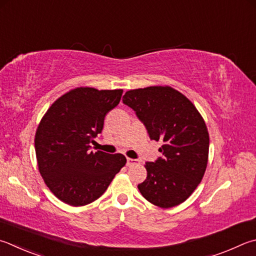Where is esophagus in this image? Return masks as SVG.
Returning a JSON list of instances; mask_svg holds the SVG:
<instances>
[{"mask_svg":"<svg viewBox=\"0 0 256 256\" xmlns=\"http://www.w3.org/2000/svg\"><path fill=\"white\" fill-rule=\"evenodd\" d=\"M138 164V159H131V158H128V159H126V166H131Z\"/></svg>","mask_w":256,"mask_h":256,"instance_id":"1","label":"esophagus"}]
</instances>
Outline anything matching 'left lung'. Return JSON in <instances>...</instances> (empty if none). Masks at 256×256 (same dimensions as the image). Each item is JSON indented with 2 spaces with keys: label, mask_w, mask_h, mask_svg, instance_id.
<instances>
[{
  "label": "left lung",
  "mask_w": 256,
  "mask_h": 256,
  "mask_svg": "<svg viewBox=\"0 0 256 256\" xmlns=\"http://www.w3.org/2000/svg\"><path fill=\"white\" fill-rule=\"evenodd\" d=\"M151 140L161 141L162 156L146 162V179L138 186L148 202L161 208L184 202L205 174L209 136L202 115L187 97L168 86H151L125 92Z\"/></svg>",
  "instance_id": "left-lung-1"
}]
</instances>
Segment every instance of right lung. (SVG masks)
<instances>
[{"label":"right lung","instance_id":"right-lung-1","mask_svg":"<svg viewBox=\"0 0 256 256\" xmlns=\"http://www.w3.org/2000/svg\"><path fill=\"white\" fill-rule=\"evenodd\" d=\"M122 92L76 88L56 100L41 120L34 138L39 171L51 192L68 205L96 200L125 166L120 153L90 152Z\"/></svg>","mask_w":256,"mask_h":256}]
</instances>
